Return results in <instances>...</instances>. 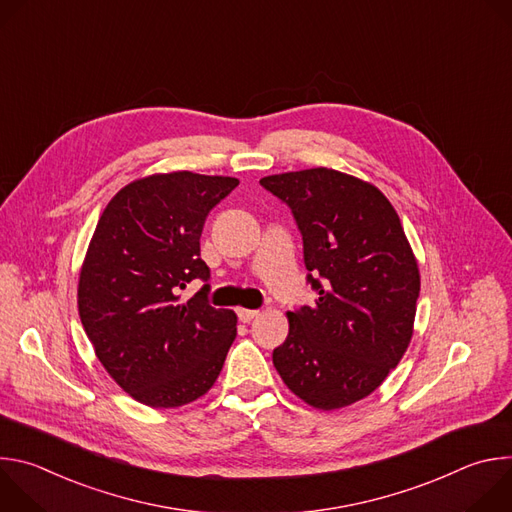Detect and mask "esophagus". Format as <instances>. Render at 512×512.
Instances as JSON below:
<instances>
[{"label": "esophagus", "mask_w": 512, "mask_h": 512, "mask_svg": "<svg viewBox=\"0 0 512 512\" xmlns=\"http://www.w3.org/2000/svg\"><path fill=\"white\" fill-rule=\"evenodd\" d=\"M237 314H239V320H241V322H245V324L259 316V312H257V310H247V308H239V310H237Z\"/></svg>", "instance_id": "esophagus-1"}]
</instances>
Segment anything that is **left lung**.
I'll return each instance as SVG.
<instances>
[{"label": "left lung", "instance_id": "left-lung-1", "mask_svg": "<svg viewBox=\"0 0 512 512\" xmlns=\"http://www.w3.org/2000/svg\"><path fill=\"white\" fill-rule=\"evenodd\" d=\"M296 216L312 306L287 312L273 364L304 403L334 411L383 385L403 358L419 298V267L387 196L356 176L310 168L259 180Z\"/></svg>", "mask_w": 512, "mask_h": 512}]
</instances>
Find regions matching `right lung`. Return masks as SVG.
<instances>
[{"label": "right lung", "instance_id": "right-lung-1", "mask_svg": "<svg viewBox=\"0 0 512 512\" xmlns=\"http://www.w3.org/2000/svg\"><path fill=\"white\" fill-rule=\"evenodd\" d=\"M237 184L152 174L123 186L99 218L79 273V316L109 377L143 405L192 403L223 371L237 314L208 306V285L184 304L178 289L208 279L202 227Z\"/></svg>", "mask_w": 512, "mask_h": 512}]
</instances>
